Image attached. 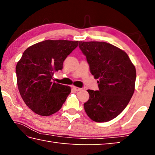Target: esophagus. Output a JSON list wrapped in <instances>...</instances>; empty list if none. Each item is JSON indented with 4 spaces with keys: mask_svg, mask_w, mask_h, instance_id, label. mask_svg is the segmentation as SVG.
Listing matches in <instances>:
<instances>
[{
    "mask_svg": "<svg viewBox=\"0 0 155 155\" xmlns=\"http://www.w3.org/2000/svg\"><path fill=\"white\" fill-rule=\"evenodd\" d=\"M73 89H74V90H75V91H81V90H82V89L81 88H80V87H73Z\"/></svg>",
    "mask_w": 155,
    "mask_h": 155,
    "instance_id": "34e87169",
    "label": "esophagus"
}]
</instances>
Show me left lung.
Returning a JSON list of instances; mask_svg holds the SVG:
<instances>
[{"label": "left lung", "instance_id": "8db88e82", "mask_svg": "<svg viewBox=\"0 0 155 155\" xmlns=\"http://www.w3.org/2000/svg\"><path fill=\"white\" fill-rule=\"evenodd\" d=\"M78 47L98 79V90L90 94L84 103L89 117L96 122L110 121L123 111L135 91L136 70L128 54L104 41H79Z\"/></svg>", "mask_w": 155, "mask_h": 155}]
</instances>
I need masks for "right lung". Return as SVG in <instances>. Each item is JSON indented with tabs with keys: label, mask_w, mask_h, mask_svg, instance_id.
<instances>
[{
	"label": "right lung",
	"mask_w": 155,
	"mask_h": 155,
	"mask_svg": "<svg viewBox=\"0 0 155 155\" xmlns=\"http://www.w3.org/2000/svg\"><path fill=\"white\" fill-rule=\"evenodd\" d=\"M78 41L45 40L33 44L23 52L15 72L20 96L35 114L48 116L61 108L71 92L69 86L52 82L55 72L77 48Z\"/></svg>",
	"instance_id": "1"
}]
</instances>
